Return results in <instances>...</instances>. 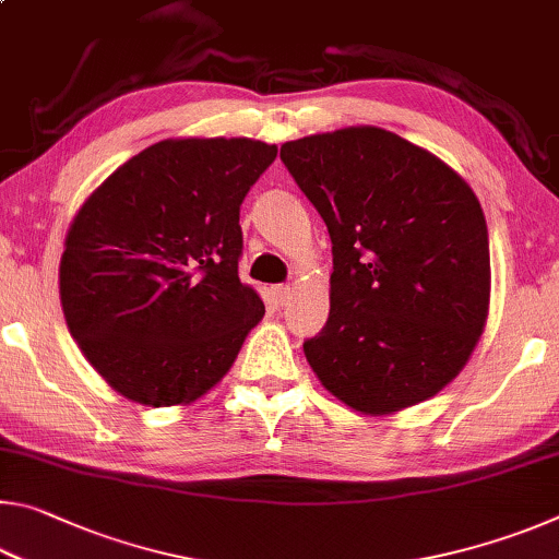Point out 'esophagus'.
Wrapping results in <instances>:
<instances>
[{
	"label": "esophagus",
	"mask_w": 559,
	"mask_h": 559,
	"mask_svg": "<svg viewBox=\"0 0 559 559\" xmlns=\"http://www.w3.org/2000/svg\"><path fill=\"white\" fill-rule=\"evenodd\" d=\"M290 293L293 290L288 286H276V288H271V298H273V302H276L278 308H283L290 300Z\"/></svg>",
	"instance_id": "1"
}]
</instances>
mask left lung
Here are the masks:
<instances>
[{"instance_id": "8db88e82", "label": "left lung", "mask_w": 559, "mask_h": 559, "mask_svg": "<svg viewBox=\"0 0 559 559\" xmlns=\"http://www.w3.org/2000/svg\"><path fill=\"white\" fill-rule=\"evenodd\" d=\"M281 159L333 241L328 323L302 345L320 384L367 416L431 400L488 320L478 197L429 150L374 126L290 140Z\"/></svg>"}]
</instances>
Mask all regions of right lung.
I'll return each instance as SVG.
<instances>
[{
    "label": "right lung",
    "mask_w": 559,
    "mask_h": 559,
    "mask_svg": "<svg viewBox=\"0 0 559 559\" xmlns=\"http://www.w3.org/2000/svg\"><path fill=\"white\" fill-rule=\"evenodd\" d=\"M276 155L251 138H169L79 206L59 266L63 318L126 400L197 402L261 323L263 300L239 281V206Z\"/></svg>",
    "instance_id": "add662e5"
}]
</instances>
